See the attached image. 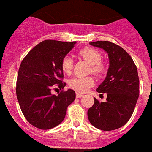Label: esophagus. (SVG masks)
<instances>
[{"label":"esophagus","mask_w":152,"mask_h":152,"mask_svg":"<svg viewBox=\"0 0 152 152\" xmlns=\"http://www.w3.org/2000/svg\"><path fill=\"white\" fill-rule=\"evenodd\" d=\"M83 96H84V95L82 94V93H76V97H77V98H81V97H82Z\"/></svg>","instance_id":"obj_1"}]
</instances>
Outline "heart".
I'll return each mask as SVG.
<instances>
[{
	"label": "heart",
	"instance_id": "heart-1",
	"mask_svg": "<svg viewBox=\"0 0 152 152\" xmlns=\"http://www.w3.org/2000/svg\"><path fill=\"white\" fill-rule=\"evenodd\" d=\"M79 55L91 65L92 72L97 75H101L104 71V65L101 62L102 54L99 50L92 48H85L79 52ZM73 61L70 56H65L61 62L62 71L70 74L73 70ZM94 85V79L91 76L80 78L75 77L69 81V85L72 89L79 93H85L91 86Z\"/></svg>",
	"mask_w": 152,
	"mask_h": 152
}]
</instances>
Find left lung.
I'll list each match as a JSON object with an SVG mask.
<instances>
[{
    "mask_svg": "<svg viewBox=\"0 0 152 152\" xmlns=\"http://www.w3.org/2000/svg\"><path fill=\"white\" fill-rule=\"evenodd\" d=\"M108 54L109 68L98 93H107V101L94 104L87 111L89 121L96 128L111 131L123 126L132 115L139 96V78L137 67L128 53L109 41L90 42Z\"/></svg>",
    "mask_w": 152,
    "mask_h": 152,
    "instance_id": "left-lung-1",
    "label": "left lung"
}]
</instances>
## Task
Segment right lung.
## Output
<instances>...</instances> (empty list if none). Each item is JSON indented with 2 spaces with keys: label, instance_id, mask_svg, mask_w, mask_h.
<instances>
[{
  "label": "right lung",
  "instance_id": "obj_1",
  "mask_svg": "<svg viewBox=\"0 0 152 152\" xmlns=\"http://www.w3.org/2000/svg\"><path fill=\"white\" fill-rule=\"evenodd\" d=\"M76 42L48 39L31 49L20 64L17 79L16 93L26 120L40 129H50L60 124L67 107L76 99L74 90L68 89L58 96L51 93L53 85L63 89L62 59Z\"/></svg>",
  "mask_w": 152,
  "mask_h": 152
}]
</instances>
